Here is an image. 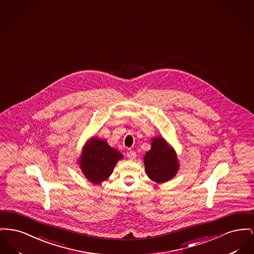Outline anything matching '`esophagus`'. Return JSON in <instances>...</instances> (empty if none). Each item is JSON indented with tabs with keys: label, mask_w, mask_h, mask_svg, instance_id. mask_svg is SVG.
<instances>
[{
	"label": "esophagus",
	"mask_w": 254,
	"mask_h": 254,
	"mask_svg": "<svg viewBox=\"0 0 254 254\" xmlns=\"http://www.w3.org/2000/svg\"><path fill=\"white\" fill-rule=\"evenodd\" d=\"M127 157H128L129 160H133L135 159L136 154H135V152L133 151V150H128V151H127Z\"/></svg>",
	"instance_id": "esophagus-1"
}]
</instances>
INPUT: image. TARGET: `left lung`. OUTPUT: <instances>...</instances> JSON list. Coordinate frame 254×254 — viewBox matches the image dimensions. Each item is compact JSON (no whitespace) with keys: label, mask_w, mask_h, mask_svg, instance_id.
I'll return each instance as SVG.
<instances>
[{"label":"left lung","mask_w":254,"mask_h":254,"mask_svg":"<svg viewBox=\"0 0 254 254\" xmlns=\"http://www.w3.org/2000/svg\"><path fill=\"white\" fill-rule=\"evenodd\" d=\"M143 160L147 176L157 184L172 180L180 169L175 149L162 136L152 138L151 149L146 152Z\"/></svg>","instance_id":"obj_1"}]
</instances>
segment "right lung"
I'll list each match as a JSON object with an SVG mask.
<instances>
[{"label":"right lung","instance_id":"obj_1","mask_svg":"<svg viewBox=\"0 0 254 254\" xmlns=\"http://www.w3.org/2000/svg\"><path fill=\"white\" fill-rule=\"evenodd\" d=\"M122 159L121 152L110 146L105 139L93 136L83 146L77 161L85 178L94 185H100L109 179Z\"/></svg>","mask_w":254,"mask_h":254}]
</instances>
